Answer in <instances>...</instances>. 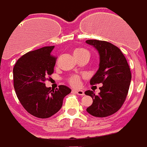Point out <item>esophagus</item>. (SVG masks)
Segmentation results:
<instances>
[{"instance_id": "1", "label": "esophagus", "mask_w": 147, "mask_h": 147, "mask_svg": "<svg viewBox=\"0 0 147 147\" xmlns=\"http://www.w3.org/2000/svg\"><path fill=\"white\" fill-rule=\"evenodd\" d=\"M72 92H73L74 93H76V94H78V95H84V94H85V93H84V92H83L82 90L74 89V90H72Z\"/></svg>"}]
</instances>
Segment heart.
Returning <instances> with one entry per match:
<instances>
[{"label": "heart", "instance_id": "obj_1", "mask_svg": "<svg viewBox=\"0 0 147 147\" xmlns=\"http://www.w3.org/2000/svg\"><path fill=\"white\" fill-rule=\"evenodd\" d=\"M73 55L76 57V59H79L83 56H88L89 57V52L85 48H76L74 49ZM79 81H80V77L78 76H72L69 78V82L73 86H77L79 85Z\"/></svg>", "mask_w": 147, "mask_h": 147}]
</instances>
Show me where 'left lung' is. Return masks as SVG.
Returning a JSON list of instances; mask_svg holds the SVG:
<instances>
[{"instance_id":"left-lung-1","label":"left lung","mask_w":147,"mask_h":147,"mask_svg":"<svg viewBox=\"0 0 147 147\" xmlns=\"http://www.w3.org/2000/svg\"><path fill=\"white\" fill-rule=\"evenodd\" d=\"M86 43L97 49L100 59L99 68L90 84L103 85L98 94L90 90L85 92L93 99L86 111L94 117L110 116L121 108L127 98L131 81L130 67L121 49L111 42L88 40Z\"/></svg>"}]
</instances>
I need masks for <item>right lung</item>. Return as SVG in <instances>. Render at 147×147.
I'll list each match as a JSON object with an SVG mask.
<instances>
[{
  "label": "right lung",
  "instance_id": "obj_1",
  "mask_svg": "<svg viewBox=\"0 0 147 147\" xmlns=\"http://www.w3.org/2000/svg\"><path fill=\"white\" fill-rule=\"evenodd\" d=\"M54 47H45L26 53L17 60L13 70V86L20 102L26 111L39 118H48L57 113L63 98L71 92L65 85H59L55 90L46 86L47 76L54 71Z\"/></svg>",
  "mask_w": 147,
  "mask_h": 147
}]
</instances>
